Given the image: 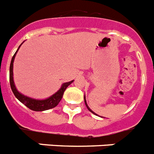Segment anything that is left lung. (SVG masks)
Segmentation results:
<instances>
[{"label": "left lung", "instance_id": "8db88e82", "mask_svg": "<svg viewBox=\"0 0 154 154\" xmlns=\"http://www.w3.org/2000/svg\"><path fill=\"white\" fill-rule=\"evenodd\" d=\"M84 100H85V103H86V107H87V108H88V110H89V111H90V112H92V113H93V114H94V115H96L95 113L93 112V111H92L91 109H90V107H88V105H87V103H86V98H85V97H84Z\"/></svg>", "mask_w": 154, "mask_h": 154}]
</instances>
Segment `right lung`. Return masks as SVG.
Listing matches in <instances>:
<instances>
[{"label": "right lung", "instance_id": "obj_1", "mask_svg": "<svg viewBox=\"0 0 154 154\" xmlns=\"http://www.w3.org/2000/svg\"><path fill=\"white\" fill-rule=\"evenodd\" d=\"M22 45V44H21ZM20 45V46H21ZM20 46L18 47V49ZM18 49L17 50V51H18ZM17 51L14 53V56L11 58V64H10V73H9V79H10V85H11V90H12L14 95L15 96L17 99L18 100L22 102L24 105H26V107L29 108L30 110L34 111H46V110H49V109L54 108L57 106L59 103V102L61 101V98L63 97V94H64V92L65 91L66 88L68 87L71 83H72L73 80L71 81V82H64V84H62L61 89L58 90L56 93H54V95L51 96V97L47 98L46 100H35L32 99V98H29L28 97H26V96L21 94L18 90H16L15 86L14 84V80H13V62H14V59L15 57V54H16Z\"/></svg>", "mask_w": 154, "mask_h": 154}]
</instances>
